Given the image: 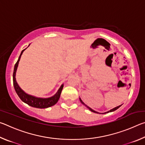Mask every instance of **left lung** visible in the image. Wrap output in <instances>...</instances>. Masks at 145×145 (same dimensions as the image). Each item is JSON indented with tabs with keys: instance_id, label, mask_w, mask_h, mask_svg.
<instances>
[{
	"instance_id": "left-lung-1",
	"label": "left lung",
	"mask_w": 145,
	"mask_h": 145,
	"mask_svg": "<svg viewBox=\"0 0 145 145\" xmlns=\"http://www.w3.org/2000/svg\"><path fill=\"white\" fill-rule=\"evenodd\" d=\"M80 102H81V103H82V104H84V105H85V106L87 108H88V109H89V110H90V111H91V112H96V113H99V112H96V111H94V110H93L92 109H91V108L90 107H88V106H87V105H86L85 104H84V102H83L82 101V100L81 99H80ZM121 105H119V106H118V107H115V108H114V109H111V110H110V111H109V112H112V111H116V109H118V108L120 107H121Z\"/></svg>"
}]
</instances>
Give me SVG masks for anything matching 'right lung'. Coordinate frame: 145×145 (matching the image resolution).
I'll return each mask as SVG.
<instances>
[{
    "label": "right lung",
    "instance_id": "obj_1",
    "mask_svg": "<svg viewBox=\"0 0 145 145\" xmlns=\"http://www.w3.org/2000/svg\"><path fill=\"white\" fill-rule=\"evenodd\" d=\"M25 49H24V50L22 51L20 55L19 56L18 61H17V62L15 63V65H14L13 78V86H14V89H15V91L16 92L17 95H18L20 99L22 100L24 102L26 103L27 104H28L31 107L43 109V108H47V107L52 106V105H55L56 103L57 102L59 99L61 93L63 88V85H62L60 87V88L58 90V91L54 95V96H53L50 98H48V99H41V98H36V97H34L33 96H31V95H29L26 94L25 93H24L23 91L22 90L21 88L18 86V84H17L15 79L16 71L17 69V67H18L20 59L21 56L22 54V53Z\"/></svg>",
    "mask_w": 145,
    "mask_h": 145
}]
</instances>
